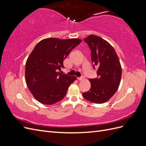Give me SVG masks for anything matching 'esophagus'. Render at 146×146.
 <instances>
[{
	"instance_id": "esophagus-1",
	"label": "esophagus",
	"mask_w": 146,
	"mask_h": 146,
	"mask_svg": "<svg viewBox=\"0 0 146 146\" xmlns=\"http://www.w3.org/2000/svg\"><path fill=\"white\" fill-rule=\"evenodd\" d=\"M83 79H84L83 77H80L77 78V80H83Z\"/></svg>"
}]
</instances>
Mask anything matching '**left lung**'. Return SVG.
Returning <instances> with one entry per match:
<instances>
[{"mask_svg": "<svg viewBox=\"0 0 146 146\" xmlns=\"http://www.w3.org/2000/svg\"><path fill=\"white\" fill-rule=\"evenodd\" d=\"M91 50V61L98 68L96 78H90V90L82 96L94 104H103L115 94L120 84L122 68L114 48L102 38L91 35L84 39Z\"/></svg>", "mask_w": 146, "mask_h": 146, "instance_id": "8db88e82", "label": "left lung"}]
</instances>
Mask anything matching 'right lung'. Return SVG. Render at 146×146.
<instances>
[{
	"instance_id": "right-lung-1",
	"label": "right lung",
	"mask_w": 146,
	"mask_h": 146,
	"mask_svg": "<svg viewBox=\"0 0 146 146\" xmlns=\"http://www.w3.org/2000/svg\"><path fill=\"white\" fill-rule=\"evenodd\" d=\"M81 41L48 38L35 46L26 61L25 75L29 90L39 102L52 105L64 99L76 77L60 71L64 68V60Z\"/></svg>"
}]
</instances>
